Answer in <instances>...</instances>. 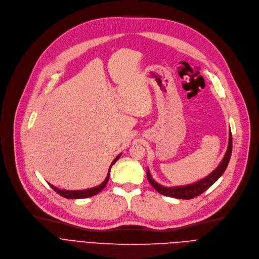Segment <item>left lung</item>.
I'll return each instance as SVG.
<instances>
[{"instance_id": "left-lung-1", "label": "left lung", "mask_w": 259, "mask_h": 259, "mask_svg": "<svg viewBox=\"0 0 259 259\" xmlns=\"http://www.w3.org/2000/svg\"><path fill=\"white\" fill-rule=\"evenodd\" d=\"M232 154V135L231 131L229 133V143H228L227 151L225 154V157L223 158L222 162L220 165L217 167V168L212 171L209 176L206 178L195 182L193 184L190 185H185V186H177V187H164L160 184H158L157 182L151 178L149 170H146V176L147 180L150 183V185L153 186L159 193L166 195V196H170V197H176V199H183V200H190L193 199L195 196H199L202 194L204 191H206L210 186L213 185L215 182L222 177V175L225 172L228 164H229L230 158Z\"/></svg>"}]
</instances>
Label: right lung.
<instances>
[{
    "label": "right lung",
    "instance_id": "1",
    "mask_svg": "<svg viewBox=\"0 0 259 259\" xmlns=\"http://www.w3.org/2000/svg\"><path fill=\"white\" fill-rule=\"evenodd\" d=\"M120 156H121V155H118V156L116 157V159L112 162V164H111V166H110V168H109L108 176H106L105 180L102 182V183H101L100 185L96 186V187L90 188V189H85V190H63V189H58V188L54 187V186L51 185V184H49V185H50V187H51L54 191H56L59 195H62V196L66 197V199H72V200H74V199H85V197L93 196V195L99 193V192L106 186V184H108L109 179H110V175H111V174H110L111 167H112L113 164H115V162L120 158Z\"/></svg>",
    "mask_w": 259,
    "mask_h": 259
}]
</instances>
